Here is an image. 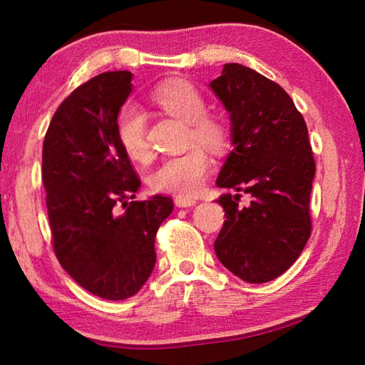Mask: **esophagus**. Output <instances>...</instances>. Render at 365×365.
Here are the masks:
<instances>
[{
	"instance_id": "34e87169",
	"label": "esophagus",
	"mask_w": 365,
	"mask_h": 365,
	"mask_svg": "<svg viewBox=\"0 0 365 365\" xmlns=\"http://www.w3.org/2000/svg\"><path fill=\"white\" fill-rule=\"evenodd\" d=\"M196 205V200L193 197H185V196H177L175 197V206L177 207H191Z\"/></svg>"
}]
</instances>
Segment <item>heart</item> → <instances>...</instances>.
<instances>
[{
    "label": "heart",
    "mask_w": 365,
    "mask_h": 365,
    "mask_svg": "<svg viewBox=\"0 0 365 365\" xmlns=\"http://www.w3.org/2000/svg\"><path fill=\"white\" fill-rule=\"evenodd\" d=\"M153 103L164 113L187 123V143L202 145L212 151L225 146L224 123L207 115V104L201 91L185 80H170L159 85L151 95ZM148 122L140 109L128 106L117 119V138L122 150L133 160H146L150 145ZM211 159L201 148H191L177 156L165 158L150 175V187L159 193L195 196L205 187Z\"/></svg>",
    "instance_id": "1"
}]
</instances>
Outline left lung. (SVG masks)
<instances>
[{
	"label": "left lung",
	"mask_w": 365,
	"mask_h": 365,
	"mask_svg": "<svg viewBox=\"0 0 365 365\" xmlns=\"http://www.w3.org/2000/svg\"><path fill=\"white\" fill-rule=\"evenodd\" d=\"M209 86L232 120L233 150L215 183L238 191L217 200L227 220L215 255L245 282H270L292 267L311 237L316 160L306 122L279 83L250 67L225 64ZM242 192L250 205H239Z\"/></svg>",
	"instance_id": "1"
}]
</instances>
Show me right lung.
<instances>
[{
  "mask_svg": "<svg viewBox=\"0 0 365 365\" xmlns=\"http://www.w3.org/2000/svg\"><path fill=\"white\" fill-rule=\"evenodd\" d=\"M132 72H104L61 103L43 141V185L59 264L86 292L130 298L156 264L154 240L174 201H135L140 178L117 138Z\"/></svg>",
  "mask_w": 365,
  "mask_h": 365,
  "instance_id": "obj_1",
  "label": "right lung"
}]
</instances>
